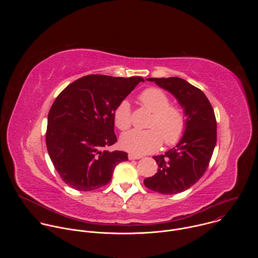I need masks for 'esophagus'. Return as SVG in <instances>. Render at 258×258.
<instances>
[{
  "instance_id": "1",
  "label": "esophagus",
  "mask_w": 258,
  "mask_h": 258,
  "mask_svg": "<svg viewBox=\"0 0 258 258\" xmlns=\"http://www.w3.org/2000/svg\"><path fill=\"white\" fill-rule=\"evenodd\" d=\"M142 158L141 155H135V154H128V159L130 160H135V159H140Z\"/></svg>"
}]
</instances>
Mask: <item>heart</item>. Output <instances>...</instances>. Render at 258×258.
I'll use <instances>...</instances> for the list:
<instances>
[{"label": "heart", "mask_w": 258, "mask_h": 258, "mask_svg": "<svg viewBox=\"0 0 258 258\" xmlns=\"http://www.w3.org/2000/svg\"><path fill=\"white\" fill-rule=\"evenodd\" d=\"M145 108L153 113L149 130H133L120 138L121 148L135 155L156 151L164 141L167 146L176 145L186 133L187 117L182 109L170 105L168 96L157 88H148L140 95ZM114 123L120 131L132 125V109L127 100H122L114 110Z\"/></svg>", "instance_id": "heart-1"}]
</instances>
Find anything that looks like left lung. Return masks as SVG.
Masks as SVG:
<instances>
[{"label":"left lung","mask_w":258,"mask_h":258,"mask_svg":"<svg viewBox=\"0 0 258 258\" xmlns=\"http://www.w3.org/2000/svg\"><path fill=\"white\" fill-rule=\"evenodd\" d=\"M171 93L187 117L186 133L172 149L154 156L157 172L144 185L164 195L188 190L206 171L216 145V119L213 108L198 88L179 78L147 79Z\"/></svg>","instance_id":"left-lung-1"}]
</instances>
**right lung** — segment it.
I'll use <instances>...</instances> for the list:
<instances>
[{"label":"right lung","mask_w":258,"mask_h":258,"mask_svg":"<svg viewBox=\"0 0 258 258\" xmlns=\"http://www.w3.org/2000/svg\"><path fill=\"white\" fill-rule=\"evenodd\" d=\"M128 79L91 75L67 86L48 115L46 144L62 180L78 191H93L111 180L115 166L127 160L123 151H109L117 142L114 110L137 87Z\"/></svg>","instance_id":"right-lung-1"}]
</instances>
